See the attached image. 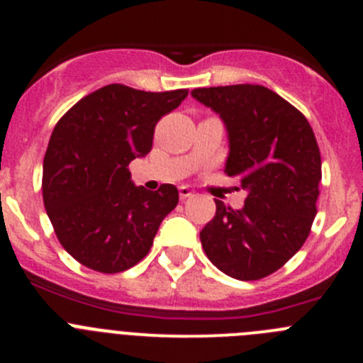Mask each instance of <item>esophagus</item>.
<instances>
[{"mask_svg": "<svg viewBox=\"0 0 363 363\" xmlns=\"http://www.w3.org/2000/svg\"><path fill=\"white\" fill-rule=\"evenodd\" d=\"M193 195H195V191H193L191 188H188V186H181V188H179V196H181V200L191 199Z\"/></svg>", "mask_w": 363, "mask_h": 363, "instance_id": "1", "label": "esophagus"}]
</instances>
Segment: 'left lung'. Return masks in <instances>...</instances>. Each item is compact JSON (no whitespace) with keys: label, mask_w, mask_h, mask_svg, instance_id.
<instances>
[{"label":"left lung","mask_w":363,"mask_h":363,"mask_svg":"<svg viewBox=\"0 0 363 363\" xmlns=\"http://www.w3.org/2000/svg\"><path fill=\"white\" fill-rule=\"evenodd\" d=\"M191 96L225 123V174L247 191L242 208L216 200V216L200 232L203 251L226 276L262 279L281 269L311 232L321 181L316 137L303 113L269 87H200Z\"/></svg>","instance_id":"8db88e82"}]
</instances>
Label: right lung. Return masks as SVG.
Wrapping results in <instances>:
<instances>
[{
	"mask_svg": "<svg viewBox=\"0 0 363 363\" xmlns=\"http://www.w3.org/2000/svg\"><path fill=\"white\" fill-rule=\"evenodd\" d=\"M188 89L147 93L108 84L57 121L43 158L42 193L61 246L82 265L117 274L137 265L179 202L174 184L135 186L128 164L152 147L156 123Z\"/></svg>",
	"mask_w": 363,
	"mask_h": 363,
	"instance_id": "obj_1",
	"label": "right lung"
}]
</instances>
